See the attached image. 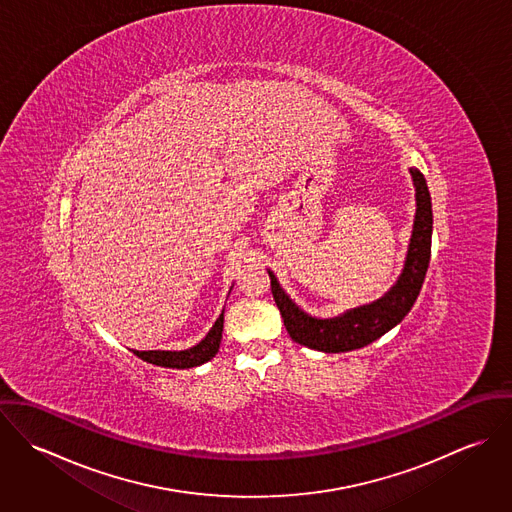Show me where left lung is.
I'll use <instances>...</instances> for the list:
<instances>
[{
    "instance_id": "1",
    "label": "left lung",
    "mask_w": 512,
    "mask_h": 512,
    "mask_svg": "<svg viewBox=\"0 0 512 512\" xmlns=\"http://www.w3.org/2000/svg\"><path fill=\"white\" fill-rule=\"evenodd\" d=\"M416 187V217L404 270L398 282L380 299L349 309L339 317L317 319L299 309L290 295L282 290L274 272L270 274L272 295L282 313L284 325L295 343L323 353H347L370 345L392 327H396L418 299L432 254V197L420 169L412 167Z\"/></svg>"
}]
</instances>
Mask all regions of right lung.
<instances>
[{
    "mask_svg": "<svg viewBox=\"0 0 512 512\" xmlns=\"http://www.w3.org/2000/svg\"><path fill=\"white\" fill-rule=\"evenodd\" d=\"M222 323H224V311L219 319L207 333V337L197 343L191 349L185 351H134L142 361L151 365L165 366V368H193L211 361L219 353L220 339H222Z\"/></svg>",
    "mask_w": 512,
    "mask_h": 512,
    "instance_id": "obj_1",
    "label": "right lung"
}]
</instances>
